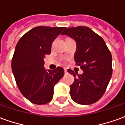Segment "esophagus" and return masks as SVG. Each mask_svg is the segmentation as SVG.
<instances>
[{
  "label": "esophagus",
  "mask_w": 125,
  "mask_h": 125,
  "mask_svg": "<svg viewBox=\"0 0 125 125\" xmlns=\"http://www.w3.org/2000/svg\"><path fill=\"white\" fill-rule=\"evenodd\" d=\"M64 73H65V74H66L68 72H67V69L66 68H64Z\"/></svg>",
  "instance_id": "esophagus-1"
}]
</instances>
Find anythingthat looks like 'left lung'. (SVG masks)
<instances>
[{"label":"left lung","mask_w":125,"mask_h":125,"mask_svg":"<svg viewBox=\"0 0 125 125\" xmlns=\"http://www.w3.org/2000/svg\"><path fill=\"white\" fill-rule=\"evenodd\" d=\"M67 35L77 43L74 60L83 71L78 74L68 69L74 77L70 94L75 103L90 105L104 94L112 75V57L103 39L90 28L83 26L67 28Z\"/></svg>","instance_id":"1"}]
</instances>
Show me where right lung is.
Here are the masks:
<instances>
[{
    "label": "right lung",
    "instance_id": "right-lung-1",
    "mask_svg": "<svg viewBox=\"0 0 125 125\" xmlns=\"http://www.w3.org/2000/svg\"><path fill=\"white\" fill-rule=\"evenodd\" d=\"M66 27H36L19 40L11 61L17 86L30 102L44 105L52 100L54 86L64 75V70H45L44 58L51 54L52 43Z\"/></svg>",
    "mask_w": 125,
    "mask_h": 125
}]
</instances>
